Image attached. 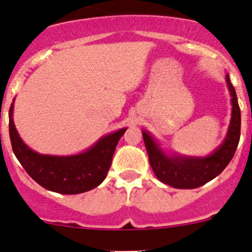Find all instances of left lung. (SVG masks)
I'll return each instance as SVG.
<instances>
[{
	"instance_id": "8db88e82",
	"label": "left lung",
	"mask_w": 252,
	"mask_h": 252,
	"mask_svg": "<svg viewBox=\"0 0 252 252\" xmlns=\"http://www.w3.org/2000/svg\"><path fill=\"white\" fill-rule=\"evenodd\" d=\"M228 91L231 92L232 118L226 139L206 157H185V156L164 153L159 145L146 130H142L148 159L157 179L174 189H193L203 186L215 179L224 170L232 160L240 139V108L238 105L235 89L231 83L229 75H226Z\"/></svg>"
}]
</instances>
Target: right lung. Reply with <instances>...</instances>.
Here are the masks:
<instances>
[{
  "label": "right lung",
  "instance_id": "add662e5",
  "mask_svg": "<svg viewBox=\"0 0 252 252\" xmlns=\"http://www.w3.org/2000/svg\"><path fill=\"white\" fill-rule=\"evenodd\" d=\"M9 108V137L13 152L26 173L43 189L62 194H78L99 186L112 163L113 153L126 128L102 136L86 152L73 156L39 155L20 139Z\"/></svg>",
  "mask_w": 252,
  "mask_h": 252
}]
</instances>
